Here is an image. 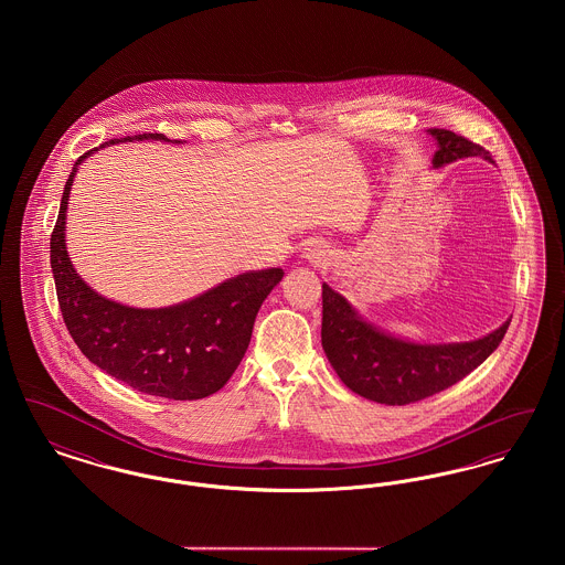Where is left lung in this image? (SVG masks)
I'll return each mask as SVG.
<instances>
[{
  "label": "left lung",
  "mask_w": 565,
  "mask_h": 565,
  "mask_svg": "<svg viewBox=\"0 0 565 565\" xmlns=\"http://www.w3.org/2000/svg\"><path fill=\"white\" fill-rule=\"evenodd\" d=\"M430 135L438 141L434 167L477 154L489 159L483 146L454 131L430 129ZM509 323L470 343H404L362 322L343 296L322 286L323 351L351 392L379 404L419 403L456 385L500 345Z\"/></svg>",
  "instance_id": "1"
}]
</instances>
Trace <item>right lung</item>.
I'll return each instance as SVG.
<instances>
[{"label": "right lung", "mask_w": 565, "mask_h": 565, "mask_svg": "<svg viewBox=\"0 0 565 565\" xmlns=\"http://www.w3.org/2000/svg\"><path fill=\"white\" fill-rule=\"evenodd\" d=\"M164 139L162 134L127 135ZM95 150L84 152L76 167ZM76 167L61 196L51 235V267L63 322L82 353L137 392L169 401H199L224 387L249 345L263 300L284 270L243 273L189 302L164 309H134L93 292L65 249V212Z\"/></svg>", "instance_id": "right-lung-1"}]
</instances>
